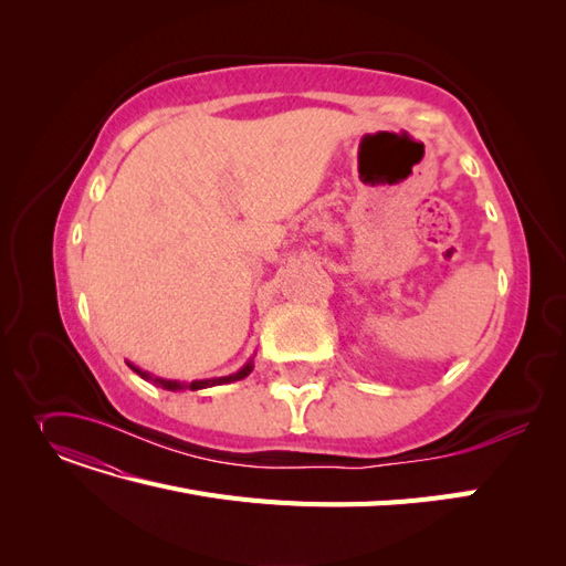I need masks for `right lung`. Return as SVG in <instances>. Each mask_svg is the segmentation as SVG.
<instances>
[{
    "label": "right lung",
    "instance_id": "right-lung-1",
    "mask_svg": "<svg viewBox=\"0 0 566 566\" xmlns=\"http://www.w3.org/2000/svg\"><path fill=\"white\" fill-rule=\"evenodd\" d=\"M127 366H129L136 375H142L144 380H148V382H153V385H158V387H163V389H169V391H181V389H191V391H196V389L214 387V385H229V382H235V380H243V378H248V375H250V373H252V368H254L252 358H250V361H248L241 370H235V373H231V375H221V378H208V380H193V382H179V380L156 378V375H150V373L142 370L139 366H134V364H129V361H127Z\"/></svg>",
    "mask_w": 566,
    "mask_h": 566
}]
</instances>
